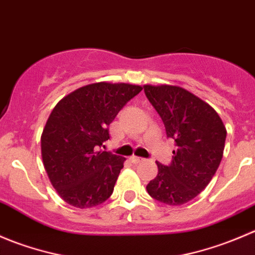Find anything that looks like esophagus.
<instances>
[{
    "mask_svg": "<svg viewBox=\"0 0 255 255\" xmlns=\"http://www.w3.org/2000/svg\"><path fill=\"white\" fill-rule=\"evenodd\" d=\"M144 160L143 158H139V156H130V161H132L133 164H139V163H142V161Z\"/></svg>",
    "mask_w": 255,
    "mask_h": 255,
    "instance_id": "esophagus-1",
    "label": "esophagus"
}]
</instances>
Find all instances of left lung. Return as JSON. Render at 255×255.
I'll return each mask as SVG.
<instances>
[{
  "label": "left lung",
  "mask_w": 255,
  "mask_h": 255,
  "mask_svg": "<svg viewBox=\"0 0 255 255\" xmlns=\"http://www.w3.org/2000/svg\"><path fill=\"white\" fill-rule=\"evenodd\" d=\"M144 94L160 116L166 137L175 140L173 160L158 164V175L146 185L153 199L177 206L197 196L217 171L226 142L218 113L179 86L145 85Z\"/></svg>",
  "instance_id": "1"
}]
</instances>
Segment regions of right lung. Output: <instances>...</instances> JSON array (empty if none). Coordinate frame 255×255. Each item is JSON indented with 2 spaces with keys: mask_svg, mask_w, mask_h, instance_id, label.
Here are the masks:
<instances>
[{
  "mask_svg": "<svg viewBox=\"0 0 255 255\" xmlns=\"http://www.w3.org/2000/svg\"><path fill=\"white\" fill-rule=\"evenodd\" d=\"M142 87L97 82L80 87L58 102L42 134V158L59 196L79 208L94 207L113 192L126 158L99 150L109 127Z\"/></svg>",
  "mask_w": 255,
  "mask_h": 255,
  "instance_id": "right-lung-1",
  "label": "right lung"
}]
</instances>
